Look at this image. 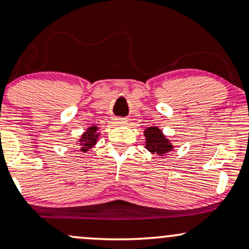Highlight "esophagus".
<instances>
[{
  "mask_svg": "<svg viewBox=\"0 0 249 249\" xmlns=\"http://www.w3.org/2000/svg\"><path fill=\"white\" fill-rule=\"evenodd\" d=\"M127 119H125V118H117L116 119V123H117L118 125H125V124H127Z\"/></svg>",
  "mask_w": 249,
  "mask_h": 249,
  "instance_id": "34e87169",
  "label": "esophagus"
}]
</instances>
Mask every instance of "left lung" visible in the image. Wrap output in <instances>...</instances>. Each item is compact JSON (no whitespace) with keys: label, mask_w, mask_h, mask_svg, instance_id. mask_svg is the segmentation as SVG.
<instances>
[{"label":"left lung","mask_w":249,"mask_h":249,"mask_svg":"<svg viewBox=\"0 0 249 249\" xmlns=\"http://www.w3.org/2000/svg\"><path fill=\"white\" fill-rule=\"evenodd\" d=\"M143 135L146 137V149L152 154H157L161 156L174 149V146L166 139L159 127L153 126L146 128Z\"/></svg>","instance_id":"left-lung-1"}]
</instances>
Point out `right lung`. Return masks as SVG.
Masks as SVG:
<instances>
[{"instance_id": "obj_1", "label": "right lung", "mask_w": 249, "mask_h": 249, "mask_svg": "<svg viewBox=\"0 0 249 249\" xmlns=\"http://www.w3.org/2000/svg\"><path fill=\"white\" fill-rule=\"evenodd\" d=\"M96 131H97V126L88 127V130L81 135V138L79 139L81 152L84 153L87 152L88 149H90V148L96 143L97 137H99V133H96Z\"/></svg>"}]
</instances>
